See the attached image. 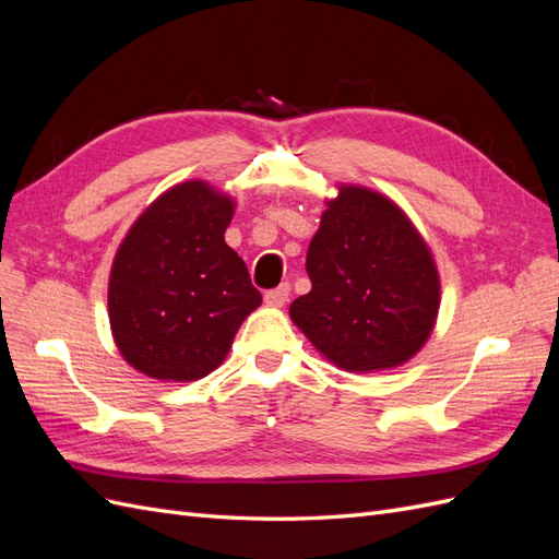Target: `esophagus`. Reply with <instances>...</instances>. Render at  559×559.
Masks as SVG:
<instances>
[{"label":"esophagus","instance_id":"34e87169","mask_svg":"<svg viewBox=\"0 0 559 559\" xmlns=\"http://www.w3.org/2000/svg\"><path fill=\"white\" fill-rule=\"evenodd\" d=\"M289 294H292V286L284 282V284L275 286V289L265 292V302H267V306H273V308H282L284 302L289 300Z\"/></svg>","mask_w":559,"mask_h":559}]
</instances>
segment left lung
Listing matches in <instances>:
<instances>
[{"mask_svg": "<svg viewBox=\"0 0 559 559\" xmlns=\"http://www.w3.org/2000/svg\"><path fill=\"white\" fill-rule=\"evenodd\" d=\"M306 270L312 292L289 314L337 368L401 366L431 335L441 282L429 247L389 198L341 186L321 214Z\"/></svg>", "mask_w": 559, "mask_h": 559, "instance_id": "left-lung-1", "label": "left lung"}]
</instances>
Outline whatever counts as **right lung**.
<instances>
[{"label":"right lung","mask_w":559,"mask_h":559,"mask_svg":"<svg viewBox=\"0 0 559 559\" xmlns=\"http://www.w3.org/2000/svg\"><path fill=\"white\" fill-rule=\"evenodd\" d=\"M233 200L205 181L165 191L111 265L109 321L123 359L148 378L200 380L226 359L261 292L224 233Z\"/></svg>","instance_id":"right-lung-1"}]
</instances>
